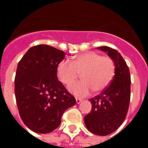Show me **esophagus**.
Masks as SVG:
<instances>
[{"mask_svg":"<svg viewBox=\"0 0 148 148\" xmlns=\"http://www.w3.org/2000/svg\"><path fill=\"white\" fill-rule=\"evenodd\" d=\"M82 101V99L79 98V97H76V102L77 103H80Z\"/></svg>","mask_w":148,"mask_h":148,"instance_id":"1","label":"esophagus"}]
</instances>
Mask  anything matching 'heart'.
Here are the masks:
<instances>
[{
  "label": "heart",
  "mask_w": 148,
  "mask_h": 148,
  "mask_svg": "<svg viewBox=\"0 0 148 148\" xmlns=\"http://www.w3.org/2000/svg\"><path fill=\"white\" fill-rule=\"evenodd\" d=\"M115 72L112 58L92 51L77 56L72 62L62 60L57 67L58 79L66 85L76 81L81 74L83 81L68 87L70 92L80 97L90 95L91 90L100 93L105 90L113 81Z\"/></svg>",
  "instance_id": "obj_1"
}]
</instances>
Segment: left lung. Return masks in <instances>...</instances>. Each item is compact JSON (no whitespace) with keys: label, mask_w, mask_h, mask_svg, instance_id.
<instances>
[{"label":"left lung","mask_w":148,"mask_h":148,"mask_svg":"<svg viewBox=\"0 0 148 148\" xmlns=\"http://www.w3.org/2000/svg\"><path fill=\"white\" fill-rule=\"evenodd\" d=\"M97 48L112 58L116 72L110 85L100 95L89 99L92 108L84 120L88 131L105 136L116 131L126 117L131 97V76L128 67L118 51L107 46Z\"/></svg>","instance_id":"8db88e82"}]
</instances>
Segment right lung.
Instances as JSON below:
<instances>
[{"label": "right lung", "mask_w": 148, "mask_h": 148, "mask_svg": "<svg viewBox=\"0 0 148 148\" xmlns=\"http://www.w3.org/2000/svg\"><path fill=\"white\" fill-rule=\"evenodd\" d=\"M64 51L46 45L31 47L20 60L14 93L21 118L36 133L47 134L58 127L63 114L76 100L58 80L57 67Z\"/></svg>", "instance_id": "add662e5"}]
</instances>
